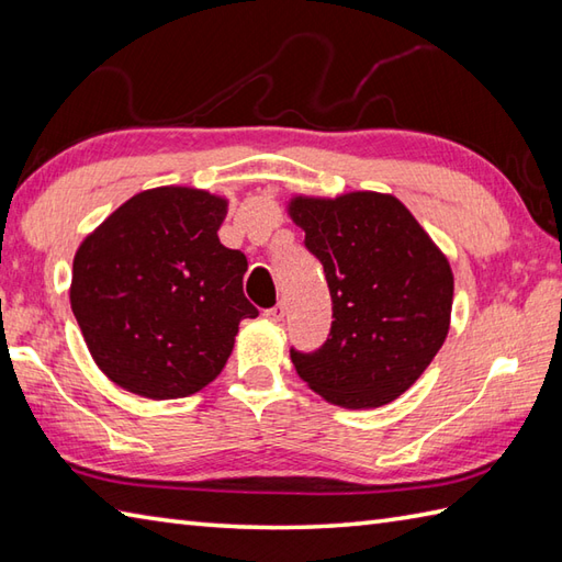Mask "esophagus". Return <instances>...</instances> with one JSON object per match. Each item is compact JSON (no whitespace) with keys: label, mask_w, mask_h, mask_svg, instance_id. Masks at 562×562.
Listing matches in <instances>:
<instances>
[{"label":"esophagus","mask_w":562,"mask_h":562,"mask_svg":"<svg viewBox=\"0 0 562 562\" xmlns=\"http://www.w3.org/2000/svg\"><path fill=\"white\" fill-rule=\"evenodd\" d=\"M284 314H288V308H284V304H274V306L268 308V312L262 314V316H266L268 321H272V324H280V321L284 318Z\"/></svg>","instance_id":"1"}]
</instances>
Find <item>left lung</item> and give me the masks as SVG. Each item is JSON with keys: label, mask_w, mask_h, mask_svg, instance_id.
I'll list each match as a JSON object with an SVG mask.
<instances>
[{"label": "left lung", "mask_w": 562, "mask_h": 562, "mask_svg": "<svg viewBox=\"0 0 562 562\" xmlns=\"http://www.w3.org/2000/svg\"><path fill=\"white\" fill-rule=\"evenodd\" d=\"M292 220L326 272L333 324L314 352L290 350L308 386L342 408L408 391L447 338L453 278L403 202L381 193L294 198Z\"/></svg>", "instance_id": "1"}]
</instances>
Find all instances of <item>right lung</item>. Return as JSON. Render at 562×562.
Instances as JSON below:
<instances>
[{"mask_svg":"<svg viewBox=\"0 0 562 562\" xmlns=\"http://www.w3.org/2000/svg\"><path fill=\"white\" fill-rule=\"evenodd\" d=\"M226 200L193 188L130 198L83 238L69 302L113 384L154 401L183 398L222 372L244 318L248 260L220 244Z\"/></svg>","mask_w":562,"mask_h":562,"instance_id":"obj_1","label":"right lung"}]
</instances>
